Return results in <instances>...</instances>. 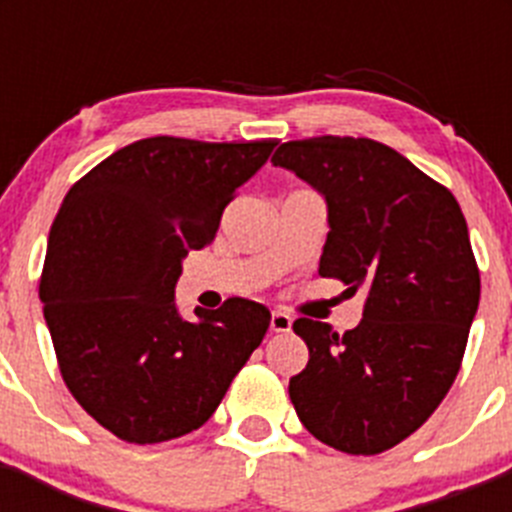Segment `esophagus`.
Instances as JSON below:
<instances>
[{"label":"esophagus","mask_w":512,"mask_h":512,"mask_svg":"<svg viewBox=\"0 0 512 512\" xmlns=\"http://www.w3.org/2000/svg\"><path fill=\"white\" fill-rule=\"evenodd\" d=\"M271 330H274V333H289V330H292V318H289L287 312L274 310L271 312Z\"/></svg>","instance_id":"esophagus-1"}]
</instances>
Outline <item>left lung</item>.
<instances>
[{"instance_id":"8db88e82","label":"left lung","mask_w":512,"mask_h":512,"mask_svg":"<svg viewBox=\"0 0 512 512\" xmlns=\"http://www.w3.org/2000/svg\"><path fill=\"white\" fill-rule=\"evenodd\" d=\"M271 164L328 202L320 277L366 295L343 336L295 320L310 361L289 379V400L318 441L382 454L431 418L461 369L479 305L467 220L449 189L372 138L289 140Z\"/></svg>"}]
</instances>
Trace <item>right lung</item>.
I'll list each match as a JSON object with an SVG mask.
<instances>
[{"mask_svg":"<svg viewBox=\"0 0 512 512\" xmlns=\"http://www.w3.org/2000/svg\"><path fill=\"white\" fill-rule=\"evenodd\" d=\"M274 146L156 135L107 156L66 194L40 302L63 382L122 441L197 431L264 341V305L230 297L182 320L174 287L184 256L215 241L223 210Z\"/></svg>","mask_w":512,"mask_h":512,"instance_id":"right-lung-1","label":"right lung"}]
</instances>
